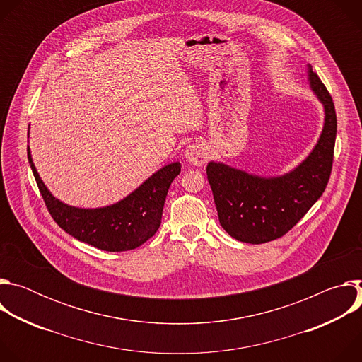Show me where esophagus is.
Segmentation results:
<instances>
[{
  "label": "esophagus",
  "instance_id": "esophagus-1",
  "mask_svg": "<svg viewBox=\"0 0 362 362\" xmlns=\"http://www.w3.org/2000/svg\"><path fill=\"white\" fill-rule=\"evenodd\" d=\"M185 159L193 166H202L208 159V154L200 143H192L185 150Z\"/></svg>",
  "mask_w": 362,
  "mask_h": 362
}]
</instances>
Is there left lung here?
Instances as JSON below:
<instances>
[{
    "label": "left lung",
    "instance_id": "obj_1",
    "mask_svg": "<svg viewBox=\"0 0 362 362\" xmlns=\"http://www.w3.org/2000/svg\"><path fill=\"white\" fill-rule=\"evenodd\" d=\"M308 83L324 107V126L311 153L279 176H259L222 162L206 168L222 228L236 240L259 245L284 236L322 196L329 180L337 137L331 94L308 66Z\"/></svg>",
    "mask_w": 362,
    "mask_h": 362
}]
</instances>
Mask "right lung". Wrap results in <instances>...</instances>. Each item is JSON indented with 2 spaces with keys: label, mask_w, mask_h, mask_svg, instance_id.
Returning <instances> with one entry per match:
<instances>
[{
  "label": "right lung",
  "mask_w": 362,
  "mask_h": 362,
  "mask_svg": "<svg viewBox=\"0 0 362 362\" xmlns=\"http://www.w3.org/2000/svg\"><path fill=\"white\" fill-rule=\"evenodd\" d=\"M27 151L41 196L57 225L77 240L107 252L136 249L158 232L169 187L182 168L179 162L166 165L122 200L103 208L86 209L53 196L34 166L30 147Z\"/></svg>",
  "instance_id": "1"
}]
</instances>
